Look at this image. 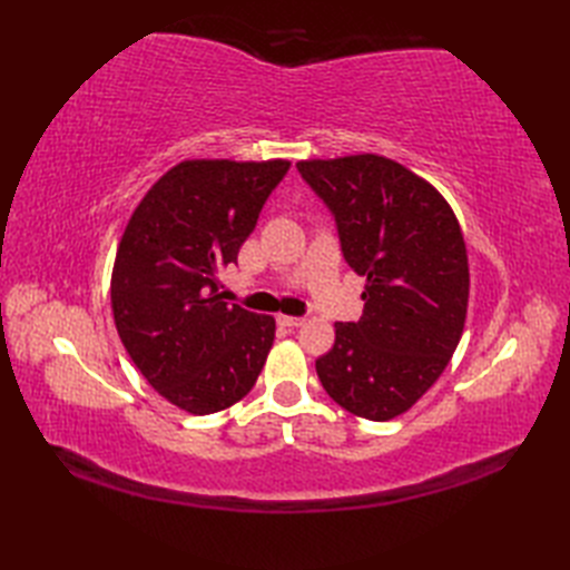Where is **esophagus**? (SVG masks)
I'll list each match as a JSON object with an SVG mask.
<instances>
[{"label": "esophagus", "mask_w": 570, "mask_h": 570, "mask_svg": "<svg viewBox=\"0 0 570 570\" xmlns=\"http://www.w3.org/2000/svg\"><path fill=\"white\" fill-rule=\"evenodd\" d=\"M278 323L281 325H287V327H299V325H304V318H299V316H278Z\"/></svg>", "instance_id": "1"}]
</instances>
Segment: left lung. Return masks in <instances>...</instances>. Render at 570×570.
Returning <instances> with one entry per match:
<instances>
[{"mask_svg":"<svg viewBox=\"0 0 570 570\" xmlns=\"http://www.w3.org/2000/svg\"><path fill=\"white\" fill-rule=\"evenodd\" d=\"M297 168L366 278L364 316L335 323L333 350L316 361L321 385L354 416L390 421L435 385L463 335L471 275L456 214L425 178L377 154Z\"/></svg>","mask_w":570,"mask_h":570,"instance_id":"1","label":"left lung"}]
</instances>
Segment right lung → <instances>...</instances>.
Wrapping results in <instances>:
<instances>
[{
    "label": "right lung",
    "mask_w": 570,
    "mask_h": 570,
    "mask_svg": "<svg viewBox=\"0 0 570 570\" xmlns=\"http://www.w3.org/2000/svg\"><path fill=\"white\" fill-rule=\"evenodd\" d=\"M287 168V159H185L147 189L118 243V337L145 381L193 416L237 404L266 364L275 318L223 302L218 273L237 262Z\"/></svg>",
    "instance_id": "1"
}]
</instances>
